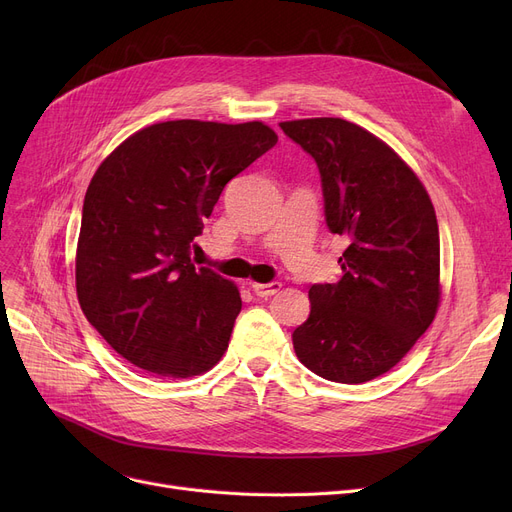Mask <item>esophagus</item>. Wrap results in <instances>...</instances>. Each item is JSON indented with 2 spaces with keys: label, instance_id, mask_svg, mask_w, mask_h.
Returning <instances> with one entry per match:
<instances>
[{
  "label": "esophagus",
  "instance_id": "34e87169",
  "mask_svg": "<svg viewBox=\"0 0 512 512\" xmlns=\"http://www.w3.org/2000/svg\"><path fill=\"white\" fill-rule=\"evenodd\" d=\"M251 288H253V292L257 294V297H261V299H267V297H274V294L282 288V284L280 282H267V284H251Z\"/></svg>",
  "mask_w": 512,
  "mask_h": 512
}]
</instances>
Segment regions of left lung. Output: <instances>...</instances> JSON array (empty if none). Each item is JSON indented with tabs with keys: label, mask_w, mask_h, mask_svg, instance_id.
I'll list each match as a JSON object with an SVG mask.
<instances>
[{
	"label": "left lung",
	"mask_w": 512,
	"mask_h": 512,
	"mask_svg": "<svg viewBox=\"0 0 512 512\" xmlns=\"http://www.w3.org/2000/svg\"><path fill=\"white\" fill-rule=\"evenodd\" d=\"M317 164L326 224L348 240L342 278L309 288L294 353L319 378L363 384L390 371L432 326L440 234L429 195L384 141L342 118L280 122Z\"/></svg>",
	"instance_id": "1"
}]
</instances>
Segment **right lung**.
<instances>
[{"instance_id": "right-lung-1", "label": "right lung", "mask_w": 512, "mask_h": 512, "mask_svg": "<svg viewBox=\"0 0 512 512\" xmlns=\"http://www.w3.org/2000/svg\"><path fill=\"white\" fill-rule=\"evenodd\" d=\"M278 143L263 122L172 120L128 137L83 203L76 294L118 355L159 378H193L228 348L238 288L191 253L224 186Z\"/></svg>"}]
</instances>
